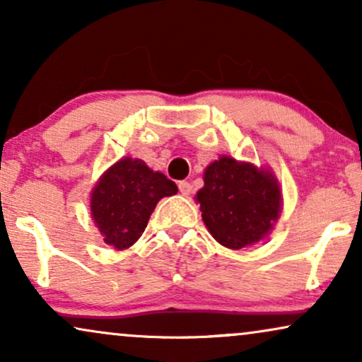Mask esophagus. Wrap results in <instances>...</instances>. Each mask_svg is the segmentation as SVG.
<instances>
[{"instance_id":"obj_1","label":"esophagus","mask_w":362,"mask_h":362,"mask_svg":"<svg viewBox=\"0 0 362 362\" xmlns=\"http://www.w3.org/2000/svg\"><path fill=\"white\" fill-rule=\"evenodd\" d=\"M177 187H180V192L182 196H189L191 194V191H192V186H191V182H187V181H181L180 185H177Z\"/></svg>"}]
</instances>
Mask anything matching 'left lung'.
<instances>
[{
	"label": "left lung",
	"instance_id": "left-lung-1",
	"mask_svg": "<svg viewBox=\"0 0 362 362\" xmlns=\"http://www.w3.org/2000/svg\"><path fill=\"white\" fill-rule=\"evenodd\" d=\"M197 191L202 221L227 249H244L267 239L279 221L284 197L269 168L221 155L204 171Z\"/></svg>",
	"mask_w": 362,
	"mask_h": 362
}]
</instances>
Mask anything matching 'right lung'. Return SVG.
Returning <instances> with one entry per match:
<instances>
[{
  "label": "right lung",
  "mask_w": 362,
  "mask_h": 362,
  "mask_svg": "<svg viewBox=\"0 0 362 362\" xmlns=\"http://www.w3.org/2000/svg\"><path fill=\"white\" fill-rule=\"evenodd\" d=\"M177 186L138 158L123 156L98 177L90 192V214L107 245L125 250L140 239L158 201Z\"/></svg>",
  "instance_id": "1"
}]
</instances>
